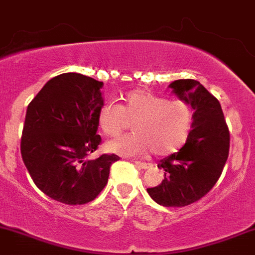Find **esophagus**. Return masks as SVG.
Listing matches in <instances>:
<instances>
[{
    "instance_id": "34e87169",
    "label": "esophagus",
    "mask_w": 255,
    "mask_h": 255,
    "mask_svg": "<svg viewBox=\"0 0 255 255\" xmlns=\"http://www.w3.org/2000/svg\"><path fill=\"white\" fill-rule=\"evenodd\" d=\"M135 164L138 168H141V169H149V168L153 167L151 163H146V162H141V161H136Z\"/></svg>"
}]
</instances>
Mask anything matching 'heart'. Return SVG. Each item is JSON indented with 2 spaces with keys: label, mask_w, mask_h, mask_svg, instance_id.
I'll list each match as a JSON object with an SVG mask.
<instances>
[{
  "label": "heart",
  "mask_w": 255,
  "mask_h": 255,
  "mask_svg": "<svg viewBox=\"0 0 255 255\" xmlns=\"http://www.w3.org/2000/svg\"><path fill=\"white\" fill-rule=\"evenodd\" d=\"M133 120V133L107 143L112 153L137 156L153 151L168 156L180 148L190 136L194 112L184 101H167L143 89L128 92L120 106L107 103L98 113V125L106 135L123 132L127 120Z\"/></svg>",
  "instance_id": "obj_1"
}]
</instances>
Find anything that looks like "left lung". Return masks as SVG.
Listing matches in <instances>:
<instances>
[{
	"label": "left lung",
	"mask_w": 255,
	"mask_h": 255,
	"mask_svg": "<svg viewBox=\"0 0 255 255\" xmlns=\"http://www.w3.org/2000/svg\"><path fill=\"white\" fill-rule=\"evenodd\" d=\"M173 93L194 110V125L185 145L161 159L159 185L147 189L157 204L182 207L200 200L216 184L230 151V131L220 102L195 80H177Z\"/></svg>",
	"instance_id": "1"
}]
</instances>
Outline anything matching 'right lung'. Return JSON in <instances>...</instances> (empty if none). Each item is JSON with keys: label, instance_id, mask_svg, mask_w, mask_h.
<instances>
[{"label": "right lung", "instance_id": "obj_1", "mask_svg": "<svg viewBox=\"0 0 255 255\" xmlns=\"http://www.w3.org/2000/svg\"><path fill=\"white\" fill-rule=\"evenodd\" d=\"M103 82L69 72L51 78L27 108L20 153L35 185L67 205L94 200L108 183L117 154L88 159L98 148Z\"/></svg>", "mask_w": 255, "mask_h": 255}]
</instances>
